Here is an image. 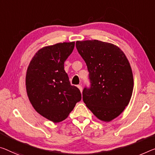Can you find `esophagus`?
Segmentation results:
<instances>
[{
	"mask_svg": "<svg viewBox=\"0 0 155 155\" xmlns=\"http://www.w3.org/2000/svg\"><path fill=\"white\" fill-rule=\"evenodd\" d=\"M78 89H80V91L82 92V85H78Z\"/></svg>",
	"mask_w": 155,
	"mask_h": 155,
	"instance_id": "obj_1",
	"label": "esophagus"
}]
</instances>
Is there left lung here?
I'll use <instances>...</instances> for the list:
<instances>
[{"instance_id":"left-lung-1","label":"left lung","mask_w":155,"mask_h":155,"mask_svg":"<svg viewBox=\"0 0 155 155\" xmlns=\"http://www.w3.org/2000/svg\"><path fill=\"white\" fill-rule=\"evenodd\" d=\"M76 48L89 71L90 85L82 99L100 120L111 121L123 112L132 94V71L123 52L98 40L76 42Z\"/></svg>"}]
</instances>
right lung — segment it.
Segmentation results:
<instances>
[{
  "mask_svg": "<svg viewBox=\"0 0 155 155\" xmlns=\"http://www.w3.org/2000/svg\"><path fill=\"white\" fill-rule=\"evenodd\" d=\"M75 42L59 43L40 49L31 60L26 74V90L38 113L54 123L61 122L80 102V89L71 84L64 61Z\"/></svg>",
  "mask_w": 155,
  "mask_h": 155,
  "instance_id": "1",
  "label": "right lung"
}]
</instances>
